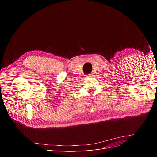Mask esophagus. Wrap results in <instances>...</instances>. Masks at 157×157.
Segmentation results:
<instances>
[{
    "label": "esophagus",
    "instance_id": "esophagus-1",
    "mask_svg": "<svg viewBox=\"0 0 157 157\" xmlns=\"http://www.w3.org/2000/svg\"><path fill=\"white\" fill-rule=\"evenodd\" d=\"M91 76H91V74H90V75H87V77H91Z\"/></svg>",
    "mask_w": 157,
    "mask_h": 157
}]
</instances>
